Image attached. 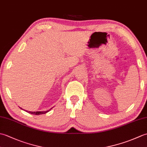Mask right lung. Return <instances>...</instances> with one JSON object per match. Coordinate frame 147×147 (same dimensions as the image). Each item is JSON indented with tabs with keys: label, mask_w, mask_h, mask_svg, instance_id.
Instances as JSON below:
<instances>
[{
	"label": "right lung",
	"mask_w": 147,
	"mask_h": 147,
	"mask_svg": "<svg viewBox=\"0 0 147 147\" xmlns=\"http://www.w3.org/2000/svg\"><path fill=\"white\" fill-rule=\"evenodd\" d=\"M52 108H51V109H52ZM51 109H49V111H36V112H31V111H28V113L30 114H35V115H40V114H45L47 112H48L49 111H51ZM28 112V111H26Z\"/></svg>",
	"instance_id": "obj_1"
}]
</instances>
